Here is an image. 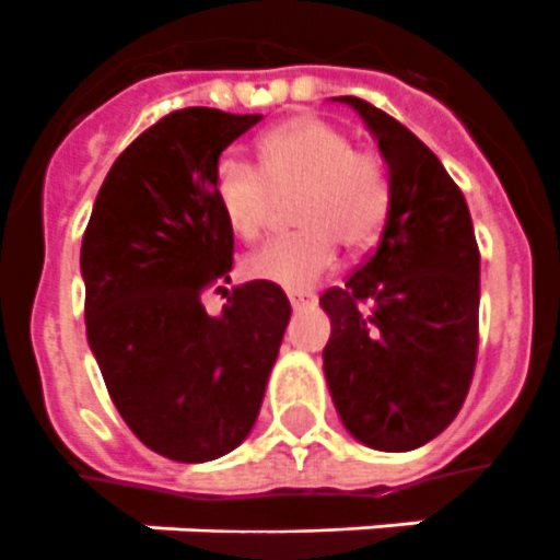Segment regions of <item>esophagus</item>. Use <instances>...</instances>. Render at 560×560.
<instances>
[{
	"instance_id": "34e87169",
	"label": "esophagus",
	"mask_w": 560,
	"mask_h": 560,
	"mask_svg": "<svg viewBox=\"0 0 560 560\" xmlns=\"http://www.w3.org/2000/svg\"><path fill=\"white\" fill-rule=\"evenodd\" d=\"M288 299L293 307H305L314 302V296H311V293H296V290H293V293H288Z\"/></svg>"
}]
</instances>
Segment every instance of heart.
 Returning a JSON list of instances; mask_svg holds the SVG:
<instances>
[{"label": "heart", "mask_w": 560, "mask_h": 560, "mask_svg": "<svg viewBox=\"0 0 560 560\" xmlns=\"http://www.w3.org/2000/svg\"><path fill=\"white\" fill-rule=\"evenodd\" d=\"M261 171L241 160L218 162L214 202L244 241L267 229L276 197L299 194L296 235L276 237L246 258V272L288 290H311L337 264L340 244L366 253L389 209V174L366 151H354L340 127L319 118H290L258 142Z\"/></svg>", "instance_id": "1"}]
</instances>
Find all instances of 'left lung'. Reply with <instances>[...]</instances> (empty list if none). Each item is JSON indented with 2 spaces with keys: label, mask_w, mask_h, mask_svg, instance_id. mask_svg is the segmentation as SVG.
I'll use <instances>...</instances> for the list:
<instances>
[{
  "label": "left lung",
  "mask_w": 560,
  "mask_h": 560,
  "mask_svg": "<svg viewBox=\"0 0 560 560\" xmlns=\"http://www.w3.org/2000/svg\"><path fill=\"white\" fill-rule=\"evenodd\" d=\"M389 168L386 223L366 261L319 305L331 319L323 369L358 442L404 453L442 433L465 404L479 342V246L468 202L416 133L342 95Z\"/></svg>",
  "instance_id": "obj_1"
}]
</instances>
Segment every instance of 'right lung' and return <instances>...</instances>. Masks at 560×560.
<instances>
[{"label": "right lung", "mask_w": 560, "mask_h": 560, "mask_svg": "<svg viewBox=\"0 0 560 560\" xmlns=\"http://www.w3.org/2000/svg\"><path fill=\"white\" fill-rule=\"evenodd\" d=\"M261 116L186 107L109 168L81 244L86 340L136 439L165 459L211 462L253 430L290 302L272 281H229L235 235L214 202L220 153Z\"/></svg>", "instance_id": "obj_1"}]
</instances>
